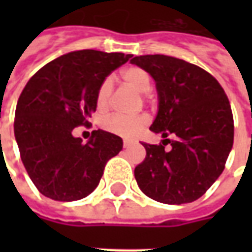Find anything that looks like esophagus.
Wrapping results in <instances>:
<instances>
[{
    "instance_id": "34e87169",
    "label": "esophagus",
    "mask_w": 252,
    "mask_h": 252,
    "mask_svg": "<svg viewBox=\"0 0 252 252\" xmlns=\"http://www.w3.org/2000/svg\"><path fill=\"white\" fill-rule=\"evenodd\" d=\"M123 144H124V147H129V146H132V144H133V142H132V140H129V139H124Z\"/></svg>"
}]
</instances>
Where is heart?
Instances as JSON below:
<instances>
[{
    "label": "heart",
    "instance_id": "heart-1",
    "mask_svg": "<svg viewBox=\"0 0 252 252\" xmlns=\"http://www.w3.org/2000/svg\"><path fill=\"white\" fill-rule=\"evenodd\" d=\"M121 78L126 81L131 88H133L139 93H147L151 88V79L146 70L140 67H126L121 70ZM113 90V82L110 78H105L99 85L97 90V105L98 108H105L109 102L110 94ZM147 116H136V117H128L123 115H112L105 119L104 128L106 131L112 132L115 135L124 137L135 136L137 132H140L147 126Z\"/></svg>",
    "mask_w": 252,
    "mask_h": 252
}]
</instances>
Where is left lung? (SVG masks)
<instances>
[{
	"label": "left lung",
	"instance_id": "obj_1",
	"mask_svg": "<svg viewBox=\"0 0 252 252\" xmlns=\"http://www.w3.org/2000/svg\"><path fill=\"white\" fill-rule=\"evenodd\" d=\"M131 63L155 81L158 113L150 129L163 137L159 146L142 143L147 155L135 169L137 185L163 204L193 202L220 177L232 150L229 101L209 72L186 61L142 55ZM167 142L170 150H164Z\"/></svg>",
	"mask_w": 252,
	"mask_h": 252
}]
</instances>
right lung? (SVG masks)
Segmentation results:
<instances>
[{"label":"right lung","instance_id":"right-lung-1","mask_svg":"<svg viewBox=\"0 0 252 252\" xmlns=\"http://www.w3.org/2000/svg\"><path fill=\"white\" fill-rule=\"evenodd\" d=\"M131 54L81 50L47 63L25 85L16 106L14 137L21 160L41 194L75 201L93 191L106 162L123 150V139L92 132L88 143L72 136L88 126L97 108V90Z\"/></svg>","mask_w":252,"mask_h":252}]
</instances>
